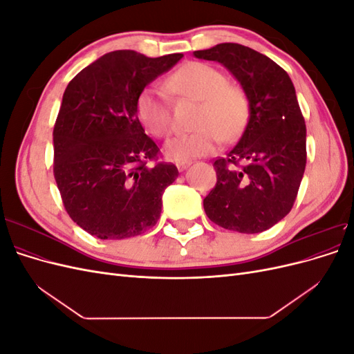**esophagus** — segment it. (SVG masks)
Returning a JSON list of instances; mask_svg holds the SVG:
<instances>
[{"instance_id": "34e87169", "label": "esophagus", "mask_w": 354, "mask_h": 354, "mask_svg": "<svg viewBox=\"0 0 354 354\" xmlns=\"http://www.w3.org/2000/svg\"><path fill=\"white\" fill-rule=\"evenodd\" d=\"M176 165H177L178 169H185L186 167L190 165V160H177Z\"/></svg>"}]
</instances>
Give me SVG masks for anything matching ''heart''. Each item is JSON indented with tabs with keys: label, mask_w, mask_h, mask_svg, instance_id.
<instances>
[{
	"label": "heart",
	"mask_w": 354,
	"mask_h": 354,
	"mask_svg": "<svg viewBox=\"0 0 354 354\" xmlns=\"http://www.w3.org/2000/svg\"><path fill=\"white\" fill-rule=\"evenodd\" d=\"M169 91L185 99L199 100L195 116L196 130L178 134L167 143L165 153L173 160H189L217 151L221 140L238 138L250 116L248 95L239 85L227 82L216 66L189 62L169 75ZM136 111L149 133L167 138L174 130L173 111L167 94L149 85L138 94Z\"/></svg>",
	"instance_id": "b5f03b06"
}]
</instances>
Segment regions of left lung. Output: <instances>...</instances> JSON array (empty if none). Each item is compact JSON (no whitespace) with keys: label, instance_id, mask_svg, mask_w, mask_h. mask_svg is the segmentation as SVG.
<instances>
[{"label":"left lung","instance_id":"1","mask_svg":"<svg viewBox=\"0 0 354 354\" xmlns=\"http://www.w3.org/2000/svg\"><path fill=\"white\" fill-rule=\"evenodd\" d=\"M194 55L226 66L250 100L239 142L214 160L217 183L203 209L223 229L264 232L291 211L306 169V122L294 84L272 59L234 42Z\"/></svg>","mask_w":354,"mask_h":354}]
</instances>
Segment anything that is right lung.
I'll return each mask as SVG.
<instances>
[{
    "instance_id": "obj_1",
    "label": "right lung",
    "mask_w": 354,
    "mask_h": 354,
    "mask_svg": "<svg viewBox=\"0 0 354 354\" xmlns=\"http://www.w3.org/2000/svg\"><path fill=\"white\" fill-rule=\"evenodd\" d=\"M181 57L112 51L84 68L63 93L53 173L69 217L95 238H133L159 220L162 194L178 169L159 160L136 102Z\"/></svg>"
}]
</instances>
